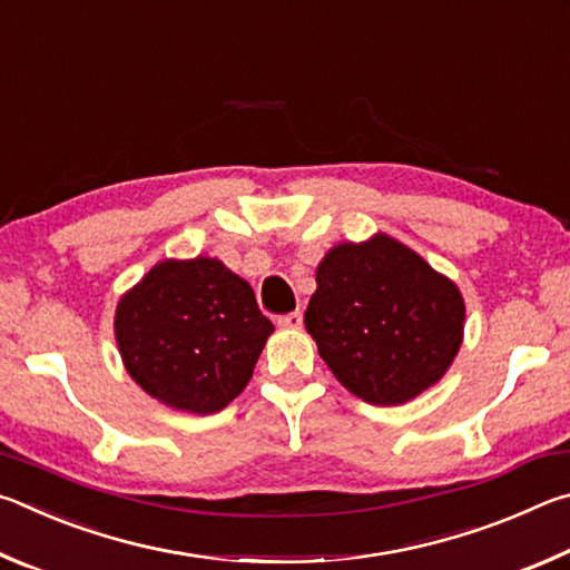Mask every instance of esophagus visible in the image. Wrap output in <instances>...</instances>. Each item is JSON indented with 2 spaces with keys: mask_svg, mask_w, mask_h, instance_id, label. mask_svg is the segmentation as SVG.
<instances>
[{
  "mask_svg": "<svg viewBox=\"0 0 570 570\" xmlns=\"http://www.w3.org/2000/svg\"><path fill=\"white\" fill-rule=\"evenodd\" d=\"M278 326H282V330H298V326H302V312H288V314H282L278 316Z\"/></svg>",
  "mask_w": 570,
  "mask_h": 570,
  "instance_id": "obj_1",
  "label": "esophagus"
}]
</instances>
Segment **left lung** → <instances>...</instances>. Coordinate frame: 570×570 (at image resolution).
<instances>
[{"mask_svg":"<svg viewBox=\"0 0 570 570\" xmlns=\"http://www.w3.org/2000/svg\"><path fill=\"white\" fill-rule=\"evenodd\" d=\"M462 322L458 286L382 234L332 248L304 312L334 377L370 404H402L432 387L455 360Z\"/></svg>","mask_w":570,"mask_h":570,"instance_id":"1","label":"left lung"}]
</instances>
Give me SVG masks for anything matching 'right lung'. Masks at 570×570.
<instances>
[{"label": "right lung", "mask_w": 570, "mask_h": 570, "mask_svg": "<svg viewBox=\"0 0 570 570\" xmlns=\"http://www.w3.org/2000/svg\"><path fill=\"white\" fill-rule=\"evenodd\" d=\"M274 324L216 262H163L120 298L115 336L130 377L168 407L210 414L246 387Z\"/></svg>", "instance_id": "obj_1"}]
</instances>
